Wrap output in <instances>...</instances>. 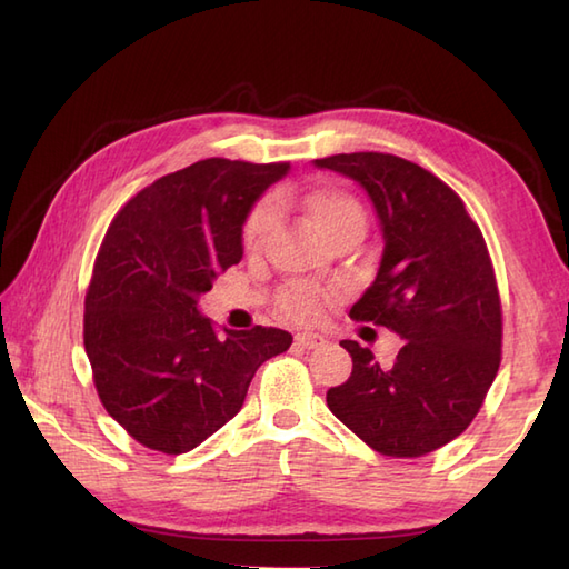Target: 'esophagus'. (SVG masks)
Instances as JSON below:
<instances>
[{
  "instance_id": "1",
  "label": "esophagus",
  "mask_w": 569,
  "mask_h": 569,
  "mask_svg": "<svg viewBox=\"0 0 569 569\" xmlns=\"http://www.w3.org/2000/svg\"><path fill=\"white\" fill-rule=\"evenodd\" d=\"M296 345L300 349H322L325 345H328V340H325V337L318 335V332H298Z\"/></svg>"
}]
</instances>
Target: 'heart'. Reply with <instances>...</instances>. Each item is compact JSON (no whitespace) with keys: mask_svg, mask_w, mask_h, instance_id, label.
<instances>
[{"mask_svg":"<svg viewBox=\"0 0 569 569\" xmlns=\"http://www.w3.org/2000/svg\"><path fill=\"white\" fill-rule=\"evenodd\" d=\"M306 210L312 227H316L325 239H330L335 232H340V229L347 224H365L361 204L345 190L322 188V190L310 192L306 198ZM271 224H273V210L271 204L263 202L249 214V220L244 224V244L249 249L259 247L266 232L271 229ZM281 310L288 318L306 322V320L318 318L320 298L312 291H308V288H291V291H286L281 296Z\"/></svg>","mask_w":569,"mask_h":569,"instance_id":"b5f03b06","label":"heart"}]
</instances>
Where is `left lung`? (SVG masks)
Returning a JSON list of instances; mask_svg holds the SVG:
<instances>
[{"label": "left lung", "instance_id": "obj_1", "mask_svg": "<svg viewBox=\"0 0 569 569\" xmlns=\"http://www.w3.org/2000/svg\"><path fill=\"white\" fill-rule=\"evenodd\" d=\"M365 188L381 227L373 283L349 310L403 340L393 365L352 340V377L328 406L371 450L420 457L465 432L501 361V300L479 227L452 188L391 153L312 161Z\"/></svg>", "mask_w": 569, "mask_h": 569}]
</instances>
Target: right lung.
<instances>
[{
    "label": "right lung",
    "instance_id": "1",
    "mask_svg": "<svg viewBox=\"0 0 569 569\" xmlns=\"http://www.w3.org/2000/svg\"><path fill=\"white\" fill-rule=\"evenodd\" d=\"M288 163L204 159L143 188L114 217L84 298L100 401L141 445L190 452L244 406L253 373L286 352L278 328L217 330L200 312L241 261V229Z\"/></svg>",
    "mask_w": 569,
    "mask_h": 569
}]
</instances>
